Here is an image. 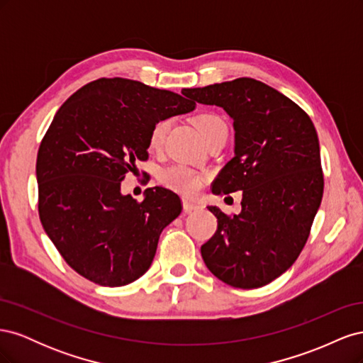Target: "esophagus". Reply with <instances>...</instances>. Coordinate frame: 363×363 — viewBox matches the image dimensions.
Listing matches in <instances>:
<instances>
[{
	"label": "esophagus",
	"instance_id": "esophagus-1",
	"mask_svg": "<svg viewBox=\"0 0 363 363\" xmlns=\"http://www.w3.org/2000/svg\"><path fill=\"white\" fill-rule=\"evenodd\" d=\"M183 208L186 213H191L194 211H199L200 208V204H196L194 201H189V200H183Z\"/></svg>",
	"mask_w": 363,
	"mask_h": 363
}]
</instances>
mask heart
I'll use <instances>...</instances> for the list:
<instances>
[{
    "instance_id": "heart-1",
    "label": "heart",
    "mask_w": 363,
    "mask_h": 363,
    "mask_svg": "<svg viewBox=\"0 0 363 363\" xmlns=\"http://www.w3.org/2000/svg\"><path fill=\"white\" fill-rule=\"evenodd\" d=\"M195 124L201 131L204 139H208L218 128L225 125L221 116H218L215 113H201L199 116H195ZM168 127V119H159L157 123L152 125L150 131V145L152 148H159L162 145ZM160 182L163 186H167L168 189H172L183 195H192L201 188L203 175L189 167H184V164H172V167L162 171Z\"/></svg>"
}]
</instances>
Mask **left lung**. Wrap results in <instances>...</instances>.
Here are the masks:
<instances>
[{
	"label": "left lung",
	"mask_w": 363,
	"mask_h": 363,
	"mask_svg": "<svg viewBox=\"0 0 363 363\" xmlns=\"http://www.w3.org/2000/svg\"><path fill=\"white\" fill-rule=\"evenodd\" d=\"M182 94L223 107L235 127V157L218 174L212 192L242 191V211L225 215L208 207L218 228L201 245L203 260L230 286H265L300 256L323 200L315 125L298 104L248 77Z\"/></svg>",
	"instance_id": "left-lung-1"
}]
</instances>
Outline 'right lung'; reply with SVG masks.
I'll return each mask as SVG.
<instances>
[{
  "label": "right lung",
  "mask_w": 363,
  "mask_h": 363,
  "mask_svg": "<svg viewBox=\"0 0 363 363\" xmlns=\"http://www.w3.org/2000/svg\"><path fill=\"white\" fill-rule=\"evenodd\" d=\"M195 101L140 82L98 79L62 104L38 151L39 218L65 262L100 286H124L148 271L162 230L182 212L177 194H121L136 160H147L159 119Z\"/></svg>",
  "instance_id": "add662e5"
}]
</instances>
